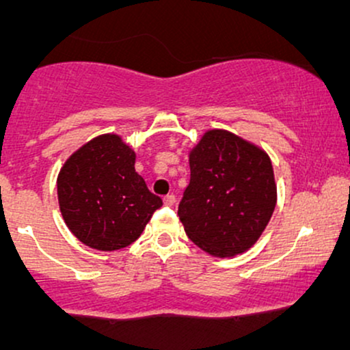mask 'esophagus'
Segmentation results:
<instances>
[{
  "instance_id": "34e87169",
  "label": "esophagus",
  "mask_w": 350,
  "mask_h": 350,
  "mask_svg": "<svg viewBox=\"0 0 350 350\" xmlns=\"http://www.w3.org/2000/svg\"><path fill=\"white\" fill-rule=\"evenodd\" d=\"M164 206H170V207H172L176 204V196L174 194H167V196H164Z\"/></svg>"
}]
</instances>
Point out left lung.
<instances>
[{"instance_id": "8db88e82", "label": "left lung", "mask_w": 350, "mask_h": 350, "mask_svg": "<svg viewBox=\"0 0 350 350\" xmlns=\"http://www.w3.org/2000/svg\"><path fill=\"white\" fill-rule=\"evenodd\" d=\"M189 167L191 179L178 208L189 239L215 258L250 250L276 206L275 172L267 151L214 128L191 148Z\"/></svg>"}]
</instances>
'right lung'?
<instances>
[{
    "label": "right lung",
    "instance_id": "right-lung-1",
    "mask_svg": "<svg viewBox=\"0 0 350 350\" xmlns=\"http://www.w3.org/2000/svg\"><path fill=\"white\" fill-rule=\"evenodd\" d=\"M135 159L122 136L105 133L82 144L60 167V214L87 247L102 252L128 247L163 206L135 171Z\"/></svg>",
    "mask_w": 350,
    "mask_h": 350
}]
</instances>
